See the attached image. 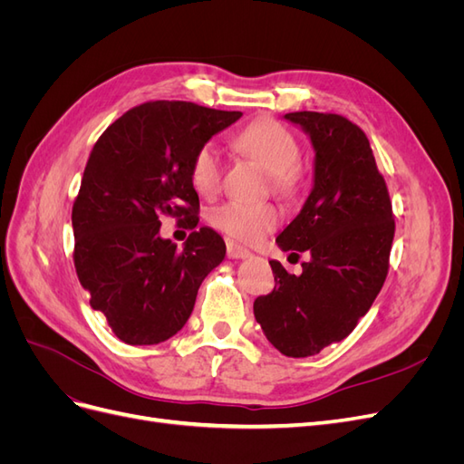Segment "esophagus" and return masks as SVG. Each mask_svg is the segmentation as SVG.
I'll return each mask as SVG.
<instances>
[{
    "label": "esophagus",
    "instance_id": "34e87169",
    "mask_svg": "<svg viewBox=\"0 0 464 464\" xmlns=\"http://www.w3.org/2000/svg\"><path fill=\"white\" fill-rule=\"evenodd\" d=\"M227 256H228V259H247V257H251V251L242 247V246L234 244V242H228L227 244Z\"/></svg>",
    "mask_w": 464,
    "mask_h": 464
}]
</instances>
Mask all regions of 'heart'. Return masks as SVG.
Wrapping results in <instances>:
<instances>
[{"label": "heart", "instance_id": "b5f03b06", "mask_svg": "<svg viewBox=\"0 0 464 464\" xmlns=\"http://www.w3.org/2000/svg\"><path fill=\"white\" fill-rule=\"evenodd\" d=\"M234 145L244 157L256 160L269 172L273 191L280 195L296 193L302 184L300 145L285 125L275 120L249 123L236 135ZM191 184L203 198H213L220 188L222 162L215 143H205L191 160ZM280 220L273 203H224L210 213V224L232 240L254 244L276 228Z\"/></svg>", "mask_w": 464, "mask_h": 464}]
</instances>
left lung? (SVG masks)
<instances>
[{
	"mask_svg": "<svg viewBox=\"0 0 464 464\" xmlns=\"http://www.w3.org/2000/svg\"><path fill=\"white\" fill-rule=\"evenodd\" d=\"M315 150L314 188L278 234L283 251H307L302 275L269 261L275 290L254 302L269 343L290 358L319 354L354 331L389 271L395 218L366 133L339 114L292 111ZM298 256V254H296Z\"/></svg>",
	"mask_w": 464,
	"mask_h": 464,
	"instance_id": "obj_1",
	"label": "left lung"
}]
</instances>
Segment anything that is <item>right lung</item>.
<instances>
[{"mask_svg": "<svg viewBox=\"0 0 464 464\" xmlns=\"http://www.w3.org/2000/svg\"><path fill=\"white\" fill-rule=\"evenodd\" d=\"M242 118L181 101L125 111L101 135L73 203L75 271L125 344H159L189 319L203 278L227 246L213 228L193 230L178 249L160 237V217L198 227L191 160L210 137Z\"/></svg>", "mask_w": 464, "mask_h": 464, "instance_id": "add662e5", "label": "right lung"}]
</instances>
